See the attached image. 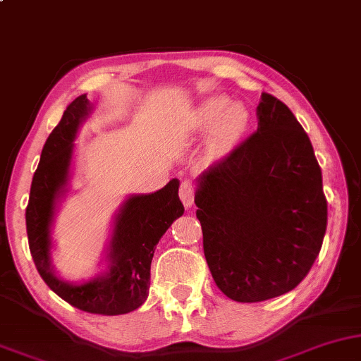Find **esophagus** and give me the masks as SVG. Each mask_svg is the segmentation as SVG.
Instances as JSON below:
<instances>
[{"label": "esophagus", "instance_id": "34e87169", "mask_svg": "<svg viewBox=\"0 0 361 361\" xmlns=\"http://www.w3.org/2000/svg\"><path fill=\"white\" fill-rule=\"evenodd\" d=\"M180 198L183 201L185 208H191L195 203V186L190 180L181 181L180 185Z\"/></svg>", "mask_w": 361, "mask_h": 361}]
</instances>
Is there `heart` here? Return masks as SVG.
<instances>
[{
	"label": "heart",
	"mask_w": 361,
	"mask_h": 361,
	"mask_svg": "<svg viewBox=\"0 0 361 361\" xmlns=\"http://www.w3.org/2000/svg\"><path fill=\"white\" fill-rule=\"evenodd\" d=\"M251 115L241 104H231L228 97L214 95L201 102L190 117V128L195 132L209 130V152L226 155L246 135Z\"/></svg>",
	"instance_id": "heart-1"
}]
</instances>
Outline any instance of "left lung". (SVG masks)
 Here are the masks:
<instances>
[{
    "mask_svg": "<svg viewBox=\"0 0 361 361\" xmlns=\"http://www.w3.org/2000/svg\"><path fill=\"white\" fill-rule=\"evenodd\" d=\"M257 130L198 178L196 218L209 272L226 297L251 304L304 281L326 229L322 170L290 109L262 92Z\"/></svg>",
    "mask_w": 361,
    "mask_h": 361,
    "instance_id": "8db88e82",
    "label": "left lung"
}]
</instances>
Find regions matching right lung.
I'll use <instances>...</instances> for the list:
<instances>
[{
  "label": "right lung",
  "instance_id": "add662e5",
  "mask_svg": "<svg viewBox=\"0 0 361 361\" xmlns=\"http://www.w3.org/2000/svg\"><path fill=\"white\" fill-rule=\"evenodd\" d=\"M89 109L87 95H79L67 105L61 122L47 137L26 208L27 243L42 281L67 304L89 314L122 315L147 300L155 246L185 208L178 196V180H171L157 193L132 196L117 216L110 241V271L104 277L71 286L52 274L49 249L56 198L66 185L74 148L72 142Z\"/></svg>",
  "mask_w": 361,
  "mask_h": 361
}]
</instances>
